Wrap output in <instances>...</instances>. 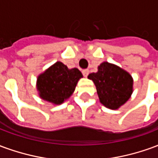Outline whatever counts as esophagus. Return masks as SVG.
<instances>
[{
	"mask_svg": "<svg viewBox=\"0 0 158 158\" xmlns=\"http://www.w3.org/2000/svg\"><path fill=\"white\" fill-rule=\"evenodd\" d=\"M89 71L88 70V69H84V70L82 71L83 75L85 76V77H87V76H88V74H89Z\"/></svg>",
	"mask_w": 158,
	"mask_h": 158,
	"instance_id": "1",
	"label": "esophagus"
}]
</instances>
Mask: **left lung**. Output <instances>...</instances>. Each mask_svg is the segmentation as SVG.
Returning a JSON list of instances; mask_svg holds the SVG:
<instances>
[{"instance_id": "8db88e82", "label": "left lung", "mask_w": 158, "mask_h": 158, "mask_svg": "<svg viewBox=\"0 0 158 158\" xmlns=\"http://www.w3.org/2000/svg\"><path fill=\"white\" fill-rule=\"evenodd\" d=\"M88 78L96 85L100 102L110 109H118L129 99L133 92V79L129 73L116 65L104 62L98 72Z\"/></svg>"}]
</instances>
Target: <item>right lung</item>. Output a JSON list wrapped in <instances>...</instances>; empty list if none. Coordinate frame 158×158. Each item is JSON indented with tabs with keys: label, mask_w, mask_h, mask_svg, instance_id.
<instances>
[{
	"label": "right lung",
	"mask_w": 158,
	"mask_h": 158,
	"mask_svg": "<svg viewBox=\"0 0 158 158\" xmlns=\"http://www.w3.org/2000/svg\"><path fill=\"white\" fill-rule=\"evenodd\" d=\"M82 77L78 69H69L62 62H56L38 77L40 96L49 102L61 104L72 95Z\"/></svg>",
	"instance_id": "right-lung-1"
}]
</instances>
